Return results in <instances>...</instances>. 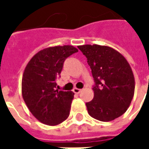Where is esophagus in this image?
Listing matches in <instances>:
<instances>
[{
	"label": "esophagus",
	"mask_w": 149,
	"mask_h": 149,
	"mask_svg": "<svg viewBox=\"0 0 149 149\" xmlns=\"http://www.w3.org/2000/svg\"><path fill=\"white\" fill-rule=\"evenodd\" d=\"M81 89H80V88H73V92H74L75 93H77V94L80 93H81Z\"/></svg>",
	"instance_id": "1"
}]
</instances>
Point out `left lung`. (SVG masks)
Masks as SVG:
<instances>
[{"label": "left lung", "mask_w": 149, "mask_h": 149, "mask_svg": "<svg viewBox=\"0 0 149 149\" xmlns=\"http://www.w3.org/2000/svg\"><path fill=\"white\" fill-rule=\"evenodd\" d=\"M78 49L87 57L95 81L93 99L86 103L88 112L100 121H112L127 111L134 96L131 67L124 56L109 46L84 45Z\"/></svg>", "instance_id": "left-lung-1"}]
</instances>
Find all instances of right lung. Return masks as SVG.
Listing matches in <instances>:
<instances>
[{
  "instance_id": "right-lung-1",
  "label": "right lung",
  "mask_w": 149,
  "mask_h": 149,
  "mask_svg": "<svg viewBox=\"0 0 149 149\" xmlns=\"http://www.w3.org/2000/svg\"><path fill=\"white\" fill-rule=\"evenodd\" d=\"M72 45L46 48L36 53L24 68L21 93L31 113L45 125H57L68 118L74 93L56 89V79L65 59L77 52Z\"/></svg>"
}]
</instances>
